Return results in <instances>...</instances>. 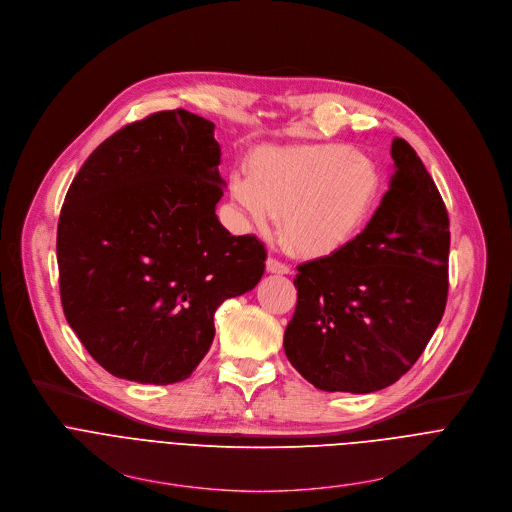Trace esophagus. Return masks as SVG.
<instances>
[{"label":"esophagus","instance_id":"1","mask_svg":"<svg viewBox=\"0 0 512 512\" xmlns=\"http://www.w3.org/2000/svg\"><path fill=\"white\" fill-rule=\"evenodd\" d=\"M266 270H268L270 274H289V272H291V268H289L287 264L278 262L276 258H268V260H266Z\"/></svg>","mask_w":512,"mask_h":512}]
</instances>
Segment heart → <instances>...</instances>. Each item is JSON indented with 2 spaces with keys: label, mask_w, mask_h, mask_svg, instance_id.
I'll return each mask as SVG.
<instances>
[{
  "label": "heart",
  "mask_w": 512,
  "mask_h": 512,
  "mask_svg": "<svg viewBox=\"0 0 512 512\" xmlns=\"http://www.w3.org/2000/svg\"><path fill=\"white\" fill-rule=\"evenodd\" d=\"M380 187L374 162L346 144L262 148L248 177H230V195L254 230L282 215V240L303 256L344 248L360 230Z\"/></svg>",
  "instance_id": "obj_1"
}]
</instances>
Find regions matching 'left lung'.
I'll return each instance as SVG.
<instances>
[{"label": "left lung", "mask_w": 512, "mask_h": 512, "mask_svg": "<svg viewBox=\"0 0 512 512\" xmlns=\"http://www.w3.org/2000/svg\"><path fill=\"white\" fill-rule=\"evenodd\" d=\"M390 156L388 191L364 230L297 266V307L282 344L319 390L368 394L394 384L419 360L445 311V205L403 138L392 140Z\"/></svg>", "instance_id": "8db88e82"}]
</instances>
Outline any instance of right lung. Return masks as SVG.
I'll return each mask as SVG.
<instances>
[{
    "instance_id": "add662e5",
    "label": "right lung",
    "mask_w": 512,
    "mask_h": 512,
    "mask_svg": "<svg viewBox=\"0 0 512 512\" xmlns=\"http://www.w3.org/2000/svg\"><path fill=\"white\" fill-rule=\"evenodd\" d=\"M215 126L158 111L99 144L69 187L56 232L65 317L109 374L140 384L191 376L217 307L252 291L266 250L232 236Z\"/></svg>"
}]
</instances>
